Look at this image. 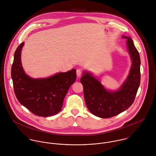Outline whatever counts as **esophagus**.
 <instances>
[{"label": "esophagus", "mask_w": 156, "mask_h": 156, "mask_svg": "<svg viewBox=\"0 0 156 156\" xmlns=\"http://www.w3.org/2000/svg\"><path fill=\"white\" fill-rule=\"evenodd\" d=\"M82 73H83V72H82V70L81 69H78L76 70V75H77L78 77H80L82 75Z\"/></svg>", "instance_id": "34e87169"}]
</instances>
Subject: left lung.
Masks as SVG:
<instances>
[{"instance_id":"obj_1","label":"left lung","mask_w":156,"mask_h":156,"mask_svg":"<svg viewBox=\"0 0 156 156\" xmlns=\"http://www.w3.org/2000/svg\"><path fill=\"white\" fill-rule=\"evenodd\" d=\"M127 39V47L132 59L129 75L117 91L107 90L90 73L84 72L80 81L87 109L94 115L108 119L128 109L133 103L140 83V58L133 39Z\"/></svg>"}]
</instances>
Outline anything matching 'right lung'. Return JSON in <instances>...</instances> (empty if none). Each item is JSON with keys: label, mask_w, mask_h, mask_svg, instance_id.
Masks as SVG:
<instances>
[{"label": "right lung", "mask_w": 156, "mask_h": 156, "mask_svg": "<svg viewBox=\"0 0 156 156\" xmlns=\"http://www.w3.org/2000/svg\"><path fill=\"white\" fill-rule=\"evenodd\" d=\"M22 42L17 48L11 67L14 91L19 103L34 115L49 117L58 114L64 99L76 78V70L60 72L45 78H32L24 72L20 59Z\"/></svg>", "instance_id": "1"}]
</instances>
